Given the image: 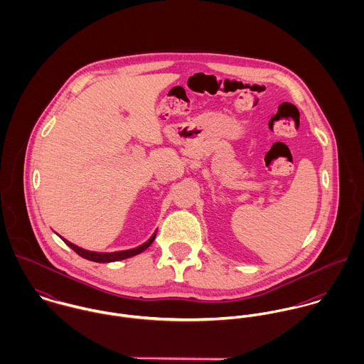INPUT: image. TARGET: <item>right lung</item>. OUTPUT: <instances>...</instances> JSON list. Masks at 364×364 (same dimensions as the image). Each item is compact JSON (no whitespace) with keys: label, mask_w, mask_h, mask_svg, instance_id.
<instances>
[{"label":"right lung","mask_w":364,"mask_h":364,"mask_svg":"<svg viewBox=\"0 0 364 364\" xmlns=\"http://www.w3.org/2000/svg\"><path fill=\"white\" fill-rule=\"evenodd\" d=\"M156 240V234L143 245H140L139 248H134V250H129V251H120V252H112V254H102V252H90V251H85L82 248H78L77 245L63 240L74 252H77L80 257L85 258V259L92 260V262H114V260L126 259V258H130V257H134L143 251H146L151 244L153 241Z\"/></svg>","instance_id":"obj_1"}]
</instances>
